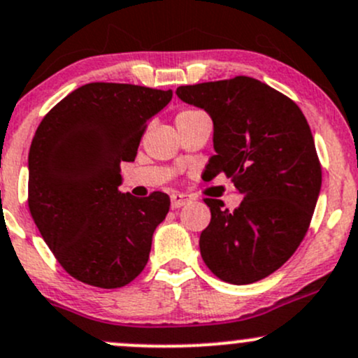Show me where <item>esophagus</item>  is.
<instances>
[{"label":"esophagus","instance_id":"34e87169","mask_svg":"<svg viewBox=\"0 0 358 358\" xmlns=\"http://www.w3.org/2000/svg\"><path fill=\"white\" fill-rule=\"evenodd\" d=\"M190 201H192L190 195H185V194H171V206H173V209L182 208V206L189 204Z\"/></svg>","mask_w":358,"mask_h":358}]
</instances>
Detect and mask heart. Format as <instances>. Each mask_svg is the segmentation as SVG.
I'll return each instance as SVG.
<instances>
[{
  "label": "heart",
  "mask_w": 358,
  "mask_h": 358,
  "mask_svg": "<svg viewBox=\"0 0 358 358\" xmlns=\"http://www.w3.org/2000/svg\"><path fill=\"white\" fill-rule=\"evenodd\" d=\"M194 113H199L197 110H183L178 113V116H189V115H194Z\"/></svg>",
  "instance_id": "heart-1"
}]
</instances>
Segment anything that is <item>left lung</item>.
<instances>
[{"mask_svg":"<svg viewBox=\"0 0 358 358\" xmlns=\"http://www.w3.org/2000/svg\"><path fill=\"white\" fill-rule=\"evenodd\" d=\"M176 94L213 118L216 154L206 180L223 173L243 195L233 213L204 199L210 223L199 240L202 259L227 283H255L292 257L310 224L322 182L310 127L288 96L252 77L182 85Z\"/></svg>","mask_w":358,"mask_h":358,"instance_id":"left-lung-1","label":"left lung"}]
</instances>
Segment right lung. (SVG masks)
<instances>
[{
    "label": "right lung",
    "mask_w": 358,
    "mask_h": 358,
    "mask_svg": "<svg viewBox=\"0 0 358 358\" xmlns=\"http://www.w3.org/2000/svg\"><path fill=\"white\" fill-rule=\"evenodd\" d=\"M171 90L92 82L63 97L37 127L29 150V210L63 269L82 283L122 288L148 264L169 197L118 190L122 161Z\"/></svg>",
    "instance_id": "add662e5"
}]
</instances>
